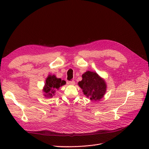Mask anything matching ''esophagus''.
<instances>
[{"instance_id": "1", "label": "esophagus", "mask_w": 149, "mask_h": 149, "mask_svg": "<svg viewBox=\"0 0 149 149\" xmlns=\"http://www.w3.org/2000/svg\"><path fill=\"white\" fill-rule=\"evenodd\" d=\"M68 84H70V85H74L75 84L74 81H68Z\"/></svg>"}]
</instances>
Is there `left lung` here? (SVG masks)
I'll return each instance as SVG.
<instances>
[{"instance_id":"1","label":"left lung","mask_w":149,"mask_h":149,"mask_svg":"<svg viewBox=\"0 0 149 149\" xmlns=\"http://www.w3.org/2000/svg\"><path fill=\"white\" fill-rule=\"evenodd\" d=\"M83 79L78 83L84 95L93 101L100 100L106 91L105 81L96 73L88 71L82 75Z\"/></svg>"}]
</instances>
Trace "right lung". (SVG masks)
<instances>
[{"label": "right lung", "mask_w": 149, "mask_h": 149, "mask_svg": "<svg viewBox=\"0 0 149 149\" xmlns=\"http://www.w3.org/2000/svg\"><path fill=\"white\" fill-rule=\"evenodd\" d=\"M65 83V81L61 80L60 78H56L55 75H49L46 79L45 86L43 88V91L46 94L45 96L52 97L55 94L56 90Z\"/></svg>", "instance_id": "1"}]
</instances>
